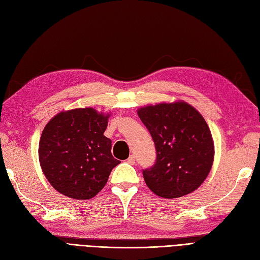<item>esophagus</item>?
I'll return each mask as SVG.
<instances>
[{"label": "esophagus", "instance_id": "esophagus-1", "mask_svg": "<svg viewBox=\"0 0 260 260\" xmlns=\"http://www.w3.org/2000/svg\"><path fill=\"white\" fill-rule=\"evenodd\" d=\"M127 162L130 164V165H135V164H136V157L133 156V155H131V156L129 157V158L127 159Z\"/></svg>", "mask_w": 260, "mask_h": 260}]
</instances>
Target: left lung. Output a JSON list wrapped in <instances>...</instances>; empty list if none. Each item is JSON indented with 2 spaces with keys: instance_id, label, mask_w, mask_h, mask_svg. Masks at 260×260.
<instances>
[{
  "instance_id": "1",
  "label": "left lung",
  "mask_w": 260,
  "mask_h": 260,
  "mask_svg": "<svg viewBox=\"0 0 260 260\" xmlns=\"http://www.w3.org/2000/svg\"><path fill=\"white\" fill-rule=\"evenodd\" d=\"M138 115L156 148L154 165L142 171L149 190L164 199L195 191L214 161V142L203 116L184 102L146 106Z\"/></svg>"
}]
</instances>
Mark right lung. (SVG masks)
<instances>
[{
  "label": "right lung",
  "instance_id": "obj_1",
  "mask_svg": "<svg viewBox=\"0 0 260 260\" xmlns=\"http://www.w3.org/2000/svg\"><path fill=\"white\" fill-rule=\"evenodd\" d=\"M108 116L93 108L62 112L45 125L39 159L46 179L59 193L75 200L94 198L120 160L104 136Z\"/></svg>",
  "mask_w": 260,
  "mask_h": 260
}]
</instances>
